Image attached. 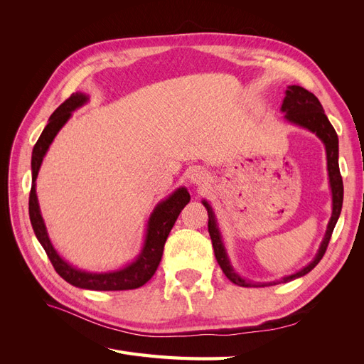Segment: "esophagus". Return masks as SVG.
<instances>
[{
	"mask_svg": "<svg viewBox=\"0 0 364 364\" xmlns=\"http://www.w3.org/2000/svg\"><path fill=\"white\" fill-rule=\"evenodd\" d=\"M190 181L196 185H206L209 181V174L203 168H194L190 173Z\"/></svg>",
	"mask_w": 364,
	"mask_h": 364,
	"instance_id": "34e87169",
	"label": "esophagus"
}]
</instances>
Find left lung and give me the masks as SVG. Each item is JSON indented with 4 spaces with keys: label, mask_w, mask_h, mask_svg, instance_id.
I'll use <instances>...</instances> for the list:
<instances>
[{
    "label": "left lung",
    "mask_w": 364,
    "mask_h": 364,
    "mask_svg": "<svg viewBox=\"0 0 364 364\" xmlns=\"http://www.w3.org/2000/svg\"><path fill=\"white\" fill-rule=\"evenodd\" d=\"M281 111L285 114L284 118L287 119L289 123L310 130L311 134H314L318 139L323 142L325 150H326V167H328L329 188H331V194H333V214L328 222L326 232H325V237L321 243V247H318L314 259L308 264V266H305L299 272L289 274V277H284L278 281L252 282L243 277H240V274L234 270L232 264H230V261H229L226 247L223 245L222 234H220L217 218H215L213 208L206 200H202V203L205 205L206 211H208V218H209L208 220V230H209V235H211L215 259L218 262V266L222 267L223 273L226 274V278L230 282L240 285V287H267V285L290 282L296 278L304 277V274H306L308 272H311L317 266L318 261H321L325 255L328 243H329V240H331L333 230L336 228V223H337V220L341 213V205H343V181H341V174H340V168H338V138H337L334 127L331 126L328 117L325 115V111H323L321 102L317 100V97L314 94L306 91L305 87L291 85L287 87V91H285Z\"/></svg>",
    "instance_id": "left-lung-1"
}]
</instances>
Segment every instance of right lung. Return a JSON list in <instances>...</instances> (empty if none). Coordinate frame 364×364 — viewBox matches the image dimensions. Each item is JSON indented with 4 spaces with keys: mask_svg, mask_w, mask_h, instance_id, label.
Returning <instances> with one entry per match:
<instances>
[{
    "mask_svg": "<svg viewBox=\"0 0 364 364\" xmlns=\"http://www.w3.org/2000/svg\"><path fill=\"white\" fill-rule=\"evenodd\" d=\"M90 97L83 92L73 94L68 100H65L56 111H54L48 119V124L42 130V134L38 142L33 147L31 153V190H30V199H28V214L30 222L35 230V235L42 245L43 250L53 264L54 270H56L60 277L70 282L74 287L86 289V290H97V291H117V290H134L142 287L153 274H155L164 252V245L167 241L170 230L178 220L183 206L190 202V193L185 186H181L176 191H173L167 199L161 200L153 213L149 217L147 229H146V238L144 245L139 252V255L127 264L126 267H121L118 270L111 272H86L74 267L73 264L65 261L58 250L54 249L51 240L47 232V226L43 223V218L41 214V208L36 196V178L41 168V164L43 156L51 146L53 139L56 138L59 130L65 126V123L71 118V114L75 109L82 107L87 103Z\"/></svg>",
    "mask_w": 364,
    "mask_h": 364,
    "instance_id": "1",
    "label": "right lung"
}]
</instances>
